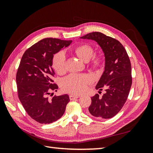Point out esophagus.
Instances as JSON below:
<instances>
[{"mask_svg":"<svg viewBox=\"0 0 153 153\" xmlns=\"http://www.w3.org/2000/svg\"><path fill=\"white\" fill-rule=\"evenodd\" d=\"M80 96H74V95H70L69 96V99H70V100H75L78 98H79Z\"/></svg>","mask_w":153,"mask_h":153,"instance_id":"esophagus-1","label":"esophagus"}]
</instances>
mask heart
Here are the masks:
<instances>
[{
    "label": "heart",
    "instance_id": "heart-1",
    "mask_svg": "<svg viewBox=\"0 0 153 153\" xmlns=\"http://www.w3.org/2000/svg\"><path fill=\"white\" fill-rule=\"evenodd\" d=\"M77 56L84 62H88L93 56L94 50L89 44H81L74 50ZM105 62V58L101 55H96L91 62V66L95 69H100ZM52 66L58 73H63L66 71V55L64 52H59L54 55ZM92 82V78L87 75L71 74L62 81V89L69 93L79 94L84 92L88 84Z\"/></svg>",
    "mask_w": 153,
    "mask_h": 153
}]
</instances>
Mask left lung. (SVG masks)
I'll list each match as a JSON object with an SVG mask.
<instances>
[{"label":"left lung","instance_id":"obj_1","mask_svg":"<svg viewBox=\"0 0 153 153\" xmlns=\"http://www.w3.org/2000/svg\"><path fill=\"white\" fill-rule=\"evenodd\" d=\"M80 38L96 41L105 57V71L96 89L100 91L105 89L106 92L102 97L98 94L92 97L89 113L96 117L112 118L122 109L131 89L130 60L126 50L118 40L101 32H91Z\"/></svg>","mask_w":153,"mask_h":153}]
</instances>
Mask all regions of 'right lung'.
Returning a JSON list of instances; mask_svg holds the SVG:
<instances>
[{
  "mask_svg": "<svg viewBox=\"0 0 153 153\" xmlns=\"http://www.w3.org/2000/svg\"><path fill=\"white\" fill-rule=\"evenodd\" d=\"M71 41L45 38L27 49L22 57L16 76L18 98L26 112L39 123L57 121L70 101L68 94L54 96L52 99L48 98V95L58 89L53 80V54L68 47Z\"/></svg>",
  "mask_w": 153,
  "mask_h": 153,
  "instance_id": "1",
  "label": "right lung"
}]
</instances>
